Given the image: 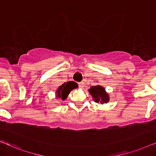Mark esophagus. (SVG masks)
Listing matches in <instances>:
<instances>
[{
    "mask_svg": "<svg viewBox=\"0 0 156 156\" xmlns=\"http://www.w3.org/2000/svg\"><path fill=\"white\" fill-rule=\"evenodd\" d=\"M79 87H80V88L83 89V87H84V83L83 82H80V83H79Z\"/></svg>",
    "mask_w": 156,
    "mask_h": 156,
    "instance_id": "1",
    "label": "esophagus"
}]
</instances>
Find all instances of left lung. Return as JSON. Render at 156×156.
Masks as SVG:
<instances>
[{
  "instance_id": "8db88e82",
  "label": "left lung",
  "mask_w": 156,
  "mask_h": 156,
  "mask_svg": "<svg viewBox=\"0 0 156 156\" xmlns=\"http://www.w3.org/2000/svg\"><path fill=\"white\" fill-rule=\"evenodd\" d=\"M88 91L96 103L103 104L109 101V95L106 91L105 88L102 86L100 85L92 86Z\"/></svg>"
}]
</instances>
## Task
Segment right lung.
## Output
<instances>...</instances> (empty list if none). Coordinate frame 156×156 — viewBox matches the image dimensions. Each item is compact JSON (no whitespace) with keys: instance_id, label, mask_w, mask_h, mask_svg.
<instances>
[{"instance_id":"right-lung-1","label":"right lung","mask_w":156,"mask_h":156,"mask_svg":"<svg viewBox=\"0 0 156 156\" xmlns=\"http://www.w3.org/2000/svg\"><path fill=\"white\" fill-rule=\"evenodd\" d=\"M78 88V84L74 82H68L64 83L61 86L58 87V89L56 90L55 94V98H59L62 100H65L67 99L68 95L70 93V91L73 90L74 89Z\"/></svg>"}]
</instances>
